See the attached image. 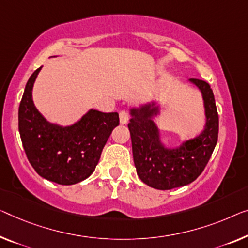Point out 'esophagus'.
<instances>
[{"label": "esophagus", "mask_w": 248, "mask_h": 248, "mask_svg": "<svg viewBox=\"0 0 248 248\" xmlns=\"http://www.w3.org/2000/svg\"><path fill=\"white\" fill-rule=\"evenodd\" d=\"M129 113L128 111H125V110H121L119 112V120H120V124H125L129 121Z\"/></svg>", "instance_id": "34e87169"}]
</instances>
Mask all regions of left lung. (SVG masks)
I'll list each match as a JSON object with an SVG mask.
<instances>
[{
  "label": "left lung",
  "instance_id": "1",
  "mask_svg": "<svg viewBox=\"0 0 248 248\" xmlns=\"http://www.w3.org/2000/svg\"><path fill=\"white\" fill-rule=\"evenodd\" d=\"M202 92L206 124L201 134L175 148L166 147L154 118L160 113L157 101L130 109L132 155L139 178L148 186L168 190L193 183L204 170L218 139V113L212 88L206 81L189 79Z\"/></svg>",
  "mask_w": 248,
  "mask_h": 248
}]
</instances>
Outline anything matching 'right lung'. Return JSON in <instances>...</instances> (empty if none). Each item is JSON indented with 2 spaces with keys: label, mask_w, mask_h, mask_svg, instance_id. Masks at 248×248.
<instances>
[{
  "label": "right lung",
  "mask_w": 248,
  "mask_h": 248,
  "mask_svg": "<svg viewBox=\"0 0 248 248\" xmlns=\"http://www.w3.org/2000/svg\"><path fill=\"white\" fill-rule=\"evenodd\" d=\"M41 69L30 77L18 107L22 145L30 164L44 179L60 185L78 184L94 171L107 140L119 124V114L90 109L71 125L50 123L32 99Z\"/></svg>",
  "instance_id": "right-lung-1"
}]
</instances>
